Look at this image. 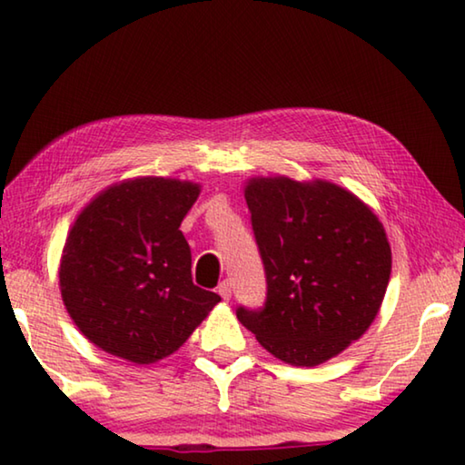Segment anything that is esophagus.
Returning a JSON list of instances; mask_svg holds the SVG:
<instances>
[{
	"label": "esophagus",
	"mask_w": 465,
	"mask_h": 465,
	"mask_svg": "<svg viewBox=\"0 0 465 465\" xmlns=\"http://www.w3.org/2000/svg\"><path fill=\"white\" fill-rule=\"evenodd\" d=\"M217 293L219 295H222L223 299H230L232 297V282L230 281H222V282H219V287H217Z\"/></svg>",
	"instance_id": "obj_1"
}]
</instances>
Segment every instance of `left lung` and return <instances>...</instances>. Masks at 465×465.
Returning a JSON list of instances; mask_svg holds the SVG:
<instances>
[{
    "mask_svg": "<svg viewBox=\"0 0 465 465\" xmlns=\"http://www.w3.org/2000/svg\"><path fill=\"white\" fill-rule=\"evenodd\" d=\"M246 203L266 299L238 305L235 316L285 363H324L371 326L383 302L391 272L383 225L330 183L254 178Z\"/></svg>",
    "mask_w": 465,
    "mask_h": 465,
    "instance_id": "left-lung-1",
    "label": "left lung"
}]
</instances>
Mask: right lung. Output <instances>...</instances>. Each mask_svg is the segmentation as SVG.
Masks as SVG:
<instances>
[{
  "instance_id": "1",
  "label": "right lung",
  "mask_w": 465,
  "mask_h": 465,
  "mask_svg": "<svg viewBox=\"0 0 465 465\" xmlns=\"http://www.w3.org/2000/svg\"><path fill=\"white\" fill-rule=\"evenodd\" d=\"M199 186L137 178L110 186L77 217L61 258L63 303L84 336L147 365L180 349L222 297L193 282L180 223Z\"/></svg>"
}]
</instances>
